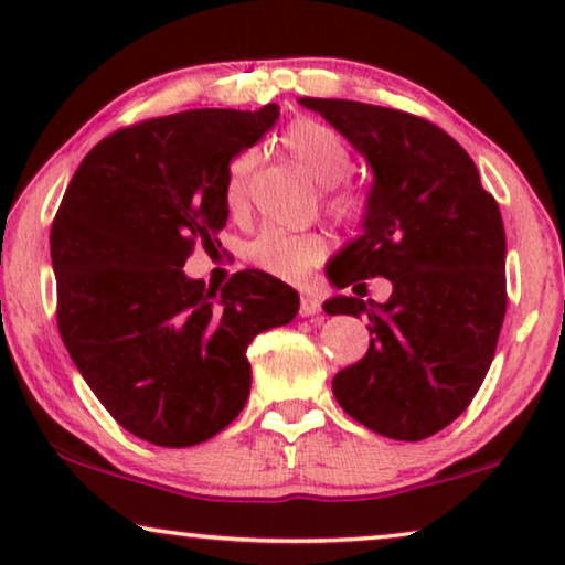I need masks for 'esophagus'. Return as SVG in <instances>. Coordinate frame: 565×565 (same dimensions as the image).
<instances>
[{
  "label": "esophagus",
  "instance_id": "34e87169",
  "mask_svg": "<svg viewBox=\"0 0 565 565\" xmlns=\"http://www.w3.org/2000/svg\"><path fill=\"white\" fill-rule=\"evenodd\" d=\"M321 311V298L313 292H303L300 296V316H316Z\"/></svg>",
  "mask_w": 565,
  "mask_h": 565
}]
</instances>
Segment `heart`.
<instances>
[{"label":"heart","mask_w":565,"mask_h":565,"mask_svg":"<svg viewBox=\"0 0 565 565\" xmlns=\"http://www.w3.org/2000/svg\"><path fill=\"white\" fill-rule=\"evenodd\" d=\"M280 143L323 188L344 180L352 167V153L344 136L319 120L303 118L290 122L282 130ZM254 167H257V151L252 149L231 159L226 180V205L231 213H242L246 207ZM329 207L339 221H354L362 203L352 190L342 188L331 195ZM323 257H327V238L321 234H288V231L267 228L249 244V259L254 265L282 280H300Z\"/></svg>","instance_id":"b5f03b06"}]
</instances>
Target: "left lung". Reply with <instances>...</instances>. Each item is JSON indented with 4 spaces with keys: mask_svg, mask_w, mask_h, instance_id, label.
<instances>
[{
    "mask_svg": "<svg viewBox=\"0 0 565 565\" xmlns=\"http://www.w3.org/2000/svg\"><path fill=\"white\" fill-rule=\"evenodd\" d=\"M331 122L373 172L360 236L329 262L337 290L385 277V303L334 296L329 316H367L365 358L331 391L375 435H437L466 412L489 373L507 313V236L497 200L466 149L416 115L300 97Z\"/></svg>",
    "mask_w": 565,
    "mask_h": 565,
    "instance_id": "1",
    "label": "left lung"
}]
</instances>
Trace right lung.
Here are the masks:
<instances>
[{"mask_svg": "<svg viewBox=\"0 0 565 565\" xmlns=\"http://www.w3.org/2000/svg\"><path fill=\"white\" fill-rule=\"evenodd\" d=\"M280 118L184 110L107 136L72 177L51 228L58 331L113 419L159 447H190L242 414L246 347L296 319L298 292L262 269L223 288L184 275L198 238L228 221L236 153Z\"/></svg>", "mask_w": 565, "mask_h": 565, "instance_id": "1", "label": "right lung"}]
</instances>
